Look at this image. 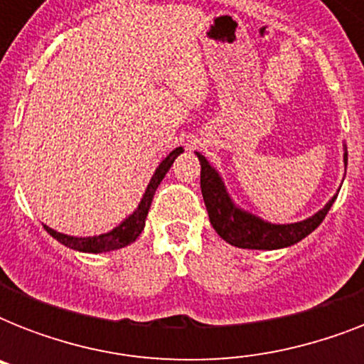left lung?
<instances>
[{
	"instance_id": "8db88e82",
	"label": "left lung",
	"mask_w": 364,
	"mask_h": 364,
	"mask_svg": "<svg viewBox=\"0 0 364 364\" xmlns=\"http://www.w3.org/2000/svg\"><path fill=\"white\" fill-rule=\"evenodd\" d=\"M344 147V168H348V147ZM200 160V188L204 196L205 210L210 215L211 227L221 236L225 242L230 245L242 249H262V251H272V249L291 247L300 240H304L308 234H311L323 223L325 215L334 204L333 198L323 205L321 210L314 213L304 221L287 223V225H277V223H268L255 215L251 211H245L240 208L228 194V188L223 181L221 173L208 162L202 153H196Z\"/></svg>"
}]
</instances>
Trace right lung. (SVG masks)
<instances>
[{"mask_svg":"<svg viewBox=\"0 0 364 364\" xmlns=\"http://www.w3.org/2000/svg\"><path fill=\"white\" fill-rule=\"evenodd\" d=\"M183 153V147L173 149L166 159L160 160V164L156 166L151 181H149L145 193H143L139 204L130 215L126 217L124 221L119 223L115 228H111L109 232L98 234V236H68V234H62L54 228L47 227L45 225V230H47L54 240H58L62 245L70 249H75V251H81V253H107V251H115V249H122L126 245H130L137 240V236L141 234V230L145 228V221H147L149 208H151V202H153V196L159 188L160 181L164 179V176L168 173V170L173 164V160Z\"/></svg>","mask_w":364,"mask_h":364,"instance_id":"right-lung-1","label":"right lung"}]
</instances>
